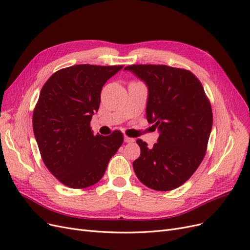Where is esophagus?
<instances>
[{"instance_id":"obj_1","label":"esophagus","mask_w":250,"mask_h":250,"mask_svg":"<svg viewBox=\"0 0 250 250\" xmlns=\"http://www.w3.org/2000/svg\"><path fill=\"white\" fill-rule=\"evenodd\" d=\"M124 140H125V143H130V142H134V141H135V140L133 139V138H130V137H127V136H125Z\"/></svg>"}]
</instances>
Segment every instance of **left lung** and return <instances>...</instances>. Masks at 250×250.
<instances>
[{
    "label": "left lung",
    "instance_id": "1",
    "mask_svg": "<svg viewBox=\"0 0 250 250\" xmlns=\"http://www.w3.org/2000/svg\"><path fill=\"white\" fill-rule=\"evenodd\" d=\"M148 87L146 118L160 136L152 148L138 139L136 176L151 189L168 191L188 180L204 159L213 116L200 80L188 70L165 64L125 68Z\"/></svg>",
    "mask_w": 250,
    "mask_h": 250
}]
</instances>
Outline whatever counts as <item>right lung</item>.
I'll use <instances>...</instances> for the list:
<instances>
[{"label":"right lung","instance_id":"1","mask_svg":"<svg viewBox=\"0 0 250 250\" xmlns=\"http://www.w3.org/2000/svg\"><path fill=\"white\" fill-rule=\"evenodd\" d=\"M123 68L75 64L52 74L40 91L33 113L36 141L46 167L71 188L96 184L124 142L119 131L94 136L90 128L102 88Z\"/></svg>","mask_w":250,"mask_h":250}]
</instances>
